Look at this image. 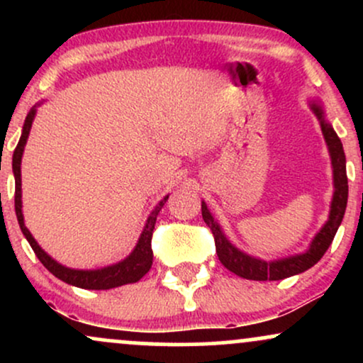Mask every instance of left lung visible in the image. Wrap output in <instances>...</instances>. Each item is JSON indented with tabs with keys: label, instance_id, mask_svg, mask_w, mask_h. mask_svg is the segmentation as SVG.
<instances>
[{
	"label": "left lung",
	"instance_id": "left-lung-1",
	"mask_svg": "<svg viewBox=\"0 0 363 363\" xmlns=\"http://www.w3.org/2000/svg\"><path fill=\"white\" fill-rule=\"evenodd\" d=\"M318 118L320 119V129H323V135L326 138L329 153H331V162H333V174H335V194H333V203H331V213H329V220L319 230V234L312 240L311 249L303 254H297V256L285 257V259H278L266 262L256 257L247 256V254L240 252L239 249H235L234 245L225 239V235L220 230V227L216 225L213 216L210 215L205 203H201V213L203 220L208 227L213 232L215 239V247L216 254H218V259L227 269H230L232 273H235L237 277L245 278V280H256V281H266V280H283V278L294 277L306 269L312 268V266L318 262L320 257L324 256V252L328 251V247L331 245L333 239H335L338 227L345 216V210H347V201H348V177H347V158H345L343 145L338 138V135L335 133V129L331 128V124H328L323 118V111L319 106H312Z\"/></svg>",
	"mask_w": 363,
	"mask_h": 363
}]
</instances>
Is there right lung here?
<instances>
[{
    "mask_svg": "<svg viewBox=\"0 0 363 363\" xmlns=\"http://www.w3.org/2000/svg\"><path fill=\"white\" fill-rule=\"evenodd\" d=\"M35 109L28 112L27 119H25L22 136H20L18 145H16L13 152V174H15V213L18 218L20 228H22L25 239L28 240L30 247L34 249L35 256L39 257V261L43 262L45 268L51 272L54 277L60 278L65 283L78 286V289H86V290H109L116 289V286L126 285V283H135L140 278H143L145 274L150 272L153 261V251H152V235L153 228H155L157 215L162 210V206L165 205V201L169 199V196H165L160 203L155 206V210L150 215L147 227H145L143 234H141L138 244H136L135 251H133L124 261L118 262V264L109 266V268L95 269V272H80V269H69L65 266L57 264L56 261L45 254L43 249L39 247V244L35 242V239L32 237L28 228L23 223V215H22V179H20V164H22V155H23V147L27 143L28 133H30L32 121H34Z\"/></svg>",
    "mask_w": 363,
    "mask_h": 363,
    "instance_id": "add662e5",
    "label": "right lung"
}]
</instances>
